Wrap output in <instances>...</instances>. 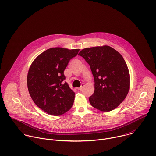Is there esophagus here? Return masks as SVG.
Listing matches in <instances>:
<instances>
[{
	"label": "esophagus",
	"mask_w": 156,
	"mask_h": 156,
	"mask_svg": "<svg viewBox=\"0 0 156 156\" xmlns=\"http://www.w3.org/2000/svg\"><path fill=\"white\" fill-rule=\"evenodd\" d=\"M83 87H84V84H83V83H82V85H81V87H80V88H77V90H82V89H83Z\"/></svg>",
	"instance_id": "34e87169"
}]
</instances>
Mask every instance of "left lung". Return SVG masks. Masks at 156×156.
I'll return each mask as SVG.
<instances>
[{
    "label": "left lung",
    "instance_id": "8db88e82",
    "mask_svg": "<svg viewBox=\"0 0 156 156\" xmlns=\"http://www.w3.org/2000/svg\"><path fill=\"white\" fill-rule=\"evenodd\" d=\"M78 55L90 65L94 77V91L89 98L91 105L104 112L116 108L130 89V74L122 55L106 45L85 48Z\"/></svg>",
    "mask_w": 156,
    "mask_h": 156
}]
</instances>
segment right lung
<instances>
[{
  "instance_id": "1",
  "label": "right lung",
  "mask_w": 156,
  "mask_h": 156,
  "mask_svg": "<svg viewBox=\"0 0 156 156\" xmlns=\"http://www.w3.org/2000/svg\"><path fill=\"white\" fill-rule=\"evenodd\" d=\"M79 49L52 48L40 54L31 64L27 87L35 104L47 113L60 116L71 109L75 93L69 88L63 72Z\"/></svg>"
}]
</instances>
